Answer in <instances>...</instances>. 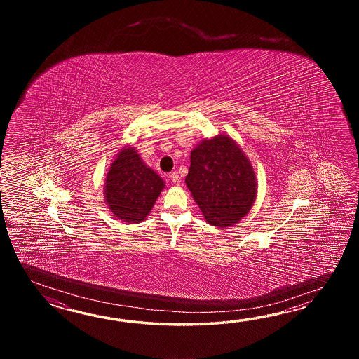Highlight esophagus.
<instances>
[{
  "label": "esophagus",
  "mask_w": 359,
  "mask_h": 359,
  "mask_svg": "<svg viewBox=\"0 0 359 359\" xmlns=\"http://www.w3.org/2000/svg\"><path fill=\"white\" fill-rule=\"evenodd\" d=\"M169 178H170V181H172V183H173V184H176V186H178V184L181 183V178H180V176H178V173H176V172L170 173V176H169Z\"/></svg>",
  "instance_id": "obj_1"
}]
</instances>
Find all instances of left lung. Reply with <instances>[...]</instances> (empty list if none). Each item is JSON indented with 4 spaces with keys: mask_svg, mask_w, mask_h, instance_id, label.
Here are the masks:
<instances>
[{
    "mask_svg": "<svg viewBox=\"0 0 359 359\" xmlns=\"http://www.w3.org/2000/svg\"><path fill=\"white\" fill-rule=\"evenodd\" d=\"M186 186L206 223L227 229L252 210L258 181L252 161L226 133L204 138L191 150Z\"/></svg>",
    "mask_w": 359,
    "mask_h": 359,
    "instance_id": "8db88e82",
    "label": "left lung"
}]
</instances>
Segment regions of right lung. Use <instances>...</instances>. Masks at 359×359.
Instances as JSON below:
<instances>
[{
    "mask_svg": "<svg viewBox=\"0 0 359 359\" xmlns=\"http://www.w3.org/2000/svg\"><path fill=\"white\" fill-rule=\"evenodd\" d=\"M165 182L146 165L133 146H123L107 170L104 198L118 219L136 224L145 221Z\"/></svg>",
    "mask_w": 359,
    "mask_h": 359,
    "instance_id": "obj_1",
    "label": "right lung"
}]
</instances>
